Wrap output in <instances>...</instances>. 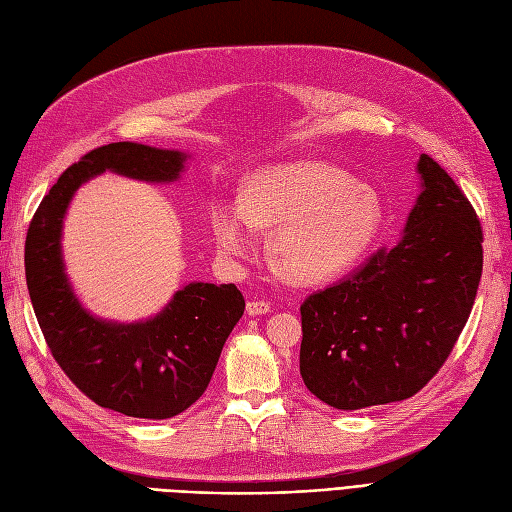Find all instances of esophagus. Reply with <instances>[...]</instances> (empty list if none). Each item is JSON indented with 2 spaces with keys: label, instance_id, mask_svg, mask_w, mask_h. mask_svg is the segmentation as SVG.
Returning a JSON list of instances; mask_svg holds the SVG:
<instances>
[{
  "label": "esophagus",
  "instance_id": "obj_1",
  "mask_svg": "<svg viewBox=\"0 0 512 512\" xmlns=\"http://www.w3.org/2000/svg\"><path fill=\"white\" fill-rule=\"evenodd\" d=\"M245 311H248V315H267L271 311V305L264 301H250L245 305Z\"/></svg>",
  "mask_w": 512,
  "mask_h": 512
}]
</instances>
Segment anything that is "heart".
<instances>
[{
	"label": "heart",
	"mask_w": 512,
	"mask_h": 512,
	"mask_svg": "<svg viewBox=\"0 0 512 512\" xmlns=\"http://www.w3.org/2000/svg\"><path fill=\"white\" fill-rule=\"evenodd\" d=\"M383 224L373 188L320 161L275 163L245 175L241 201L220 199L211 228L226 256L254 248V231H273L271 267L292 284L343 275L370 250Z\"/></svg>",
	"instance_id": "b5f03b06"
}]
</instances>
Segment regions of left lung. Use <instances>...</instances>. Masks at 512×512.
I'll use <instances>...</instances> for the list:
<instances>
[{
    "label": "left lung",
    "mask_w": 512,
    "mask_h": 512,
    "mask_svg": "<svg viewBox=\"0 0 512 512\" xmlns=\"http://www.w3.org/2000/svg\"><path fill=\"white\" fill-rule=\"evenodd\" d=\"M394 248L301 307V377L341 411L411 398L464 330L483 271V233L464 192L428 154Z\"/></svg>",
    "instance_id": "8db88e82"
}]
</instances>
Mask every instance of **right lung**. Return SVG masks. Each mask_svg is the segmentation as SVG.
<instances>
[{
	"label": "right lung",
	"instance_id": "obj_1",
	"mask_svg": "<svg viewBox=\"0 0 512 512\" xmlns=\"http://www.w3.org/2000/svg\"><path fill=\"white\" fill-rule=\"evenodd\" d=\"M188 156L135 142L88 152L50 188L27 231V288L52 356L99 407L129 417L169 419L195 404L245 301L235 284L190 281L146 320H103L80 303L67 277L63 220L76 190L91 178L112 171L139 182L171 184L180 180Z\"/></svg>",
	"mask_w": 512,
	"mask_h": 512
}]
</instances>
